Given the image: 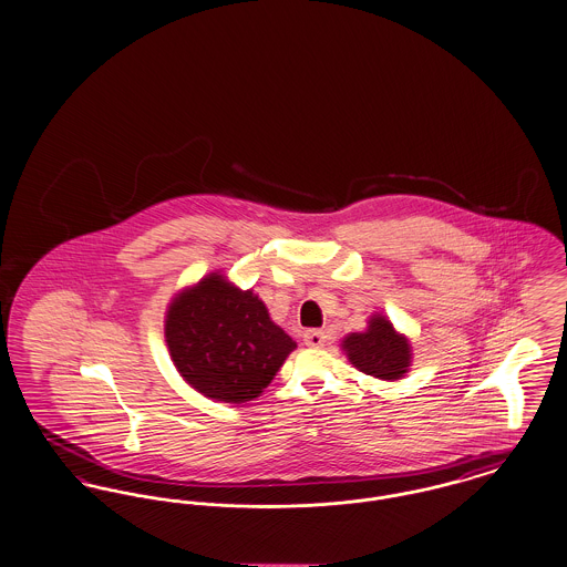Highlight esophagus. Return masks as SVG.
<instances>
[{"instance_id": "esophagus-1", "label": "esophagus", "mask_w": 567, "mask_h": 567, "mask_svg": "<svg viewBox=\"0 0 567 567\" xmlns=\"http://www.w3.org/2000/svg\"><path fill=\"white\" fill-rule=\"evenodd\" d=\"M302 341H305V346L320 348V346H324V341H327V333H324V331H320V329H309V331H305Z\"/></svg>"}]
</instances>
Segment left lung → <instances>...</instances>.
<instances>
[{
    "label": "left lung",
    "instance_id": "obj_1",
    "mask_svg": "<svg viewBox=\"0 0 567 567\" xmlns=\"http://www.w3.org/2000/svg\"><path fill=\"white\" fill-rule=\"evenodd\" d=\"M343 350L359 372L382 380H398L411 365L409 340L398 336L393 324L382 316L370 320L365 333L348 336L343 340Z\"/></svg>",
    "mask_w": 567,
    "mask_h": 567
}]
</instances>
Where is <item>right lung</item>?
I'll return each instance as SVG.
<instances>
[{
	"label": "right lung",
	"mask_w": 567,
	"mask_h": 567,
	"mask_svg": "<svg viewBox=\"0 0 567 567\" xmlns=\"http://www.w3.org/2000/svg\"><path fill=\"white\" fill-rule=\"evenodd\" d=\"M165 340L190 386L217 402H249L262 393L297 348L251 290L221 275L202 279L169 305Z\"/></svg>",
	"instance_id": "1"
}]
</instances>
